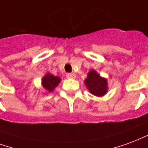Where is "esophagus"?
I'll list each match as a JSON object with an SVG mask.
<instances>
[{
  "mask_svg": "<svg viewBox=\"0 0 148 148\" xmlns=\"http://www.w3.org/2000/svg\"><path fill=\"white\" fill-rule=\"evenodd\" d=\"M66 77L67 78H71V79H74L76 77V75L74 74H71V73H69V74H66Z\"/></svg>",
  "mask_w": 148,
  "mask_h": 148,
  "instance_id": "1",
  "label": "esophagus"
}]
</instances>
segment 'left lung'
Here are the masks:
<instances>
[{
	"mask_svg": "<svg viewBox=\"0 0 148 148\" xmlns=\"http://www.w3.org/2000/svg\"><path fill=\"white\" fill-rule=\"evenodd\" d=\"M84 82L89 92L94 96L101 97L108 92V80L101 77L95 70H91L88 72Z\"/></svg>",
	"mask_w": 148,
	"mask_h": 148,
	"instance_id": "1",
	"label": "left lung"
}]
</instances>
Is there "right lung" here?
<instances>
[{"label":"right lung","instance_id":"right-lung-1","mask_svg":"<svg viewBox=\"0 0 148 148\" xmlns=\"http://www.w3.org/2000/svg\"><path fill=\"white\" fill-rule=\"evenodd\" d=\"M61 82V78L54 76L50 73H47L41 79V85L47 92H52Z\"/></svg>","mask_w":148,"mask_h":148}]
</instances>
